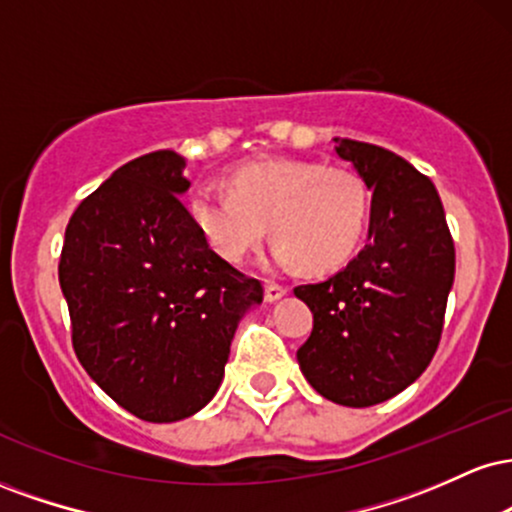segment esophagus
<instances>
[{
	"label": "esophagus",
	"instance_id": "34e87169",
	"mask_svg": "<svg viewBox=\"0 0 512 512\" xmlns=\"http://www.w3.org/2000/svg\"><path fill=\"white\" fill-rule=\"evenodd\" d=\"M286 293H289V289L281 284H276V281H267V284H264V298H267L269 303L279 301V298H284Z\"/></svg>",
	"mask_w": 512,
	"mask_h": 512
}]
</instances>
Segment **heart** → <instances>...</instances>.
<instances>
[{
    "mask_svg": "<svg viewBox=\"0 0 512 512\" xmlns=\"http://www.w3.org/2000/svg\"><path fill=\"white\" fill-rule=\"evenodd\" d=\"M228 190L199 185L187 211L209 248L240 262L269 231L274 257L308 272L337 269L354 255L366 228L370 195L356 170L303 158H264L238 166Z\"/></svg>",
    "mask_w": 512,
    "mask_h": 512,
    "instance_id": "1",
    "label": "heart"
}]
</instances>
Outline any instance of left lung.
Masks as SVG:
<instances>
[{"instance_id":"8db88e82","label":"left lung","mask_w":512,"mask_h":512,"mask_svg":"<svg viewBox=\"0 0 512 512\" xmlns=\"http://www.w3.org/2000/svg\"><path fill=\"white\" fill-rule=\"evenodd\" d=\"M370 197L368 243L342 272L296 286L313 332L298 349L305 380L344 407L399 395L428 368L455 279V245L433 182L383 146L334 137Z\"/></svg>"}]
</instances>
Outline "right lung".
Wrapping results in <instances>:
<instances>
[{"mask_svg": "<svg viewBox=\"0 0 512 512\" xmlns=\"http://www.w3.org/2000/svg\"><path fill=\"white\" fill-rule=\"evenodd\" d=\"M185 158L117 168L64 231L60 286L84 370L154 424L197 414L219 390L236 327L262 284L209 248L182 204Z\"/></svg>", "mask_w": 512, "mask_h": 512, "instance_id": "obj_1", "label": "right lung"}]
</instances>
